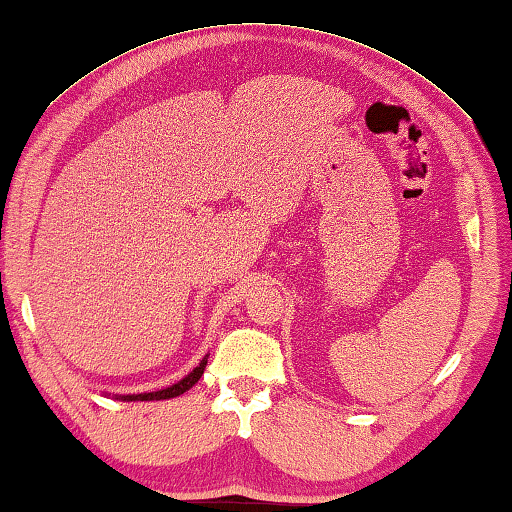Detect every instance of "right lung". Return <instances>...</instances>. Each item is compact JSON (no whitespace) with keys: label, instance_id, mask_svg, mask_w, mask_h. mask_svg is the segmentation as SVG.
Wrapping results in <instances>:
<instances>
[{"label":"right lung","instance_id":"right-lung-1","mask_svg":"<svg viewBox=\"0 0 512 512\" xmlns=\"http://www.w3.org/2000/svg\"><path fill=\"white\" fill-rule=\"evenodd\" d=\"M206 358H203L201 362H199V367H194L188 376H185L183 380H179V383L176 385H172V387H165V389H161V392H150V394H136V396H123L125 401H161V398H174V396H179V394H183V392H188V389L197 383V380L201 378V374H203V369H206Z\"/></svg>","mask_w":512,"mask_h":512}]
</instances>
